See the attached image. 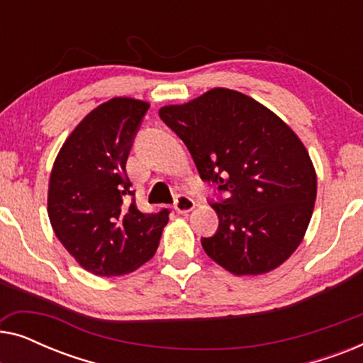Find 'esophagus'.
I'll return each mask as SVG.
<instances>
[{
    "label": "esophagus",
    "instance_id": "34e87169",
    "mask_svg": "<svg viewBox=\"0 0 363 363\" xmlns=\"http://www.w3.org/2000/svg\"><path fill=\"white\" fill-rule=\"evenodd\" d=\"M173 206H175L177 213H180V215H186V213H190L193 208H195V201H193V198L185 195V193H178L175 196V203H173Z\"/></svg>",
    "mask_w": 363,
    "mask_h": 363
}]
</instances>
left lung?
<instances>
[{"instance_id":"1","label":"left lung","mask_w":363,"mask_h":363,"mask_svg":"<svg viewBox=\"0 0 363 363\" xmlns=\"http://www.w3.org/2000/svg\"><path fill=\"white\" fill-rule=\"evenodd\" d=\"M158 116L185 143L201 180L215 186L210 203L220 225L201 238L206 255L236 276L282 264L301 245L317 193L296 133L255 99L221 87Z\"/></svg>"}]
</instances>
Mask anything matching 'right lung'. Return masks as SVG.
<instances>
[{
    "label": "right lung",
    "mask_w": 363,
    "mask_h": 363,
    "mask_svg": "<svg viewBox=\"0 0 363 363\" xmlns=\"http://www.w3.org/2000/svg\"><path fill=\"white\" fill-rule=\"evenodd\" d=\"M148 104L116 97L89 113L54 162L48 215L62 246L96 276H122L155 255L170 210L142 213L125 163Z\"/></svg>",
    "instance_id": "right-lung-1"
}]
</instances>
